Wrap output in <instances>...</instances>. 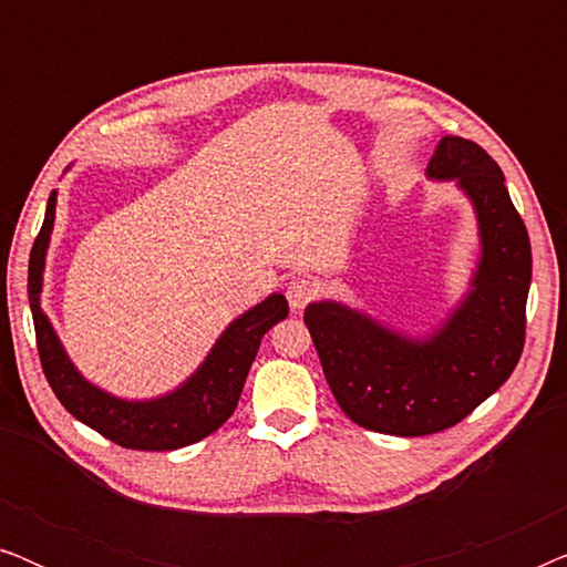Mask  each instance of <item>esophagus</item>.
<instances>
[{
  "mask_svg": "<svg viewBox=\"0 0 567 567\" xmlns=\"http://www.w3.org/2000/svg\"><path fill=\"white\" fill-rule=\"evenodd\" d=\"M315 293H317V284L307 276H297L286 284V299H289V307L293 309V312L305 309L309 301L315 299Z\"/></svg>",
  "mask_w": 567,
  "mask_h": 567,
  "instance_id": "obj_1",
  "label": "esophagus"
}]
</instances>
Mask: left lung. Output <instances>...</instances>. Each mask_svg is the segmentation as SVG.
I'll return each mask as SVG.
<instances>
[{"instance_id":"obj_1","label":"left lung","mask_w":567,"mask_h":567,"mask_svg":"<svg viewBox=\"0 0 567 567\" xmlns=\"http://www.w3.org/2000/svg\"><path fill=\"white\" fill-rule=\"evenodd\" d=\"M425 173L467 193L483 247L472 289L444 328L415 340L338 301L305 309L340 410L390 436H429L464 421L511 377L526 336L532 245L501 167L480 144L444 136Z\"/></svg>"}]
</instances>
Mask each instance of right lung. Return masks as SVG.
I'll return each mask as SVG.
<instances>
[{"mask_svg": "<svg viewBox=\"0 0 567 567\" xmlns=\"http://www.w3.org/2000/svg\"><path fill=\"white\" fill-rule=\"evenodd\" d=\"M53 216H56V190L51 193L43 227L38 231L33 250H30L28 299L43 374L61 405L76 421L103 433L113 444L138 449V452H173V449L196 444L219 429L221 423H227V417L235 413L239 394H243L247 371L258 355L262 336L289 315L284 293H270L250 312L237 317L216 340L212 353L206 355L196 374L177 386L175 392L146 402L118 400L82 379L41 309L43 266Z\"/></svg>", "mask_w": 567, "mask_h": 567, "instance_id": "obj_1", "label": "right lung"}]
</instances>
